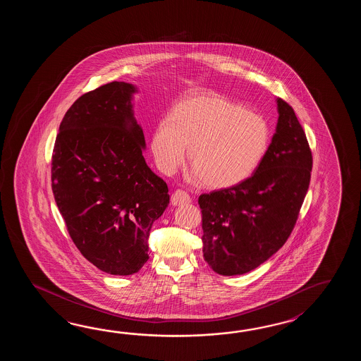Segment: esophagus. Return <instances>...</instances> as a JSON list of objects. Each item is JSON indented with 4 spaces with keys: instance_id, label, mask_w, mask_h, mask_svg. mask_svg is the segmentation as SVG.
<instances>
[{
    "instance_id": "esophagus-1",
    "label": "esophagus",
    "mask_w": 361,
    "mask_h": 361,
    "mask_svg": "<svg viewBox=\"0 0 361 361\" xmlns=\"http://www.w3.org/2000/svg\"><path fill=\"white\" fill-rule=\"evenodd\" d=\"M191 202V197L187 192H184L183 190H177L174 191V193L171 195V204L174 207H179V205H184V204H188Z\"/></svg>"
}]
</instances>
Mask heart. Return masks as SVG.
Returning a JSON list of instances; mask_svg holds the SVG:
<instances>
[{"mask_svg": "<svg viewBox=\"0 0 361 361\" xmlns=\"http://www.w3.org/2000/svg\"><path fill=\"white\" fill-rule=\"evenodd\" d=\"M188 147L195 182L215 188L241 183L258 168L269 146V123L214 92L180 100L154 133L151 149L165 174L183 164Z\"/></svg>", "mask_w": 361, "mask_h": 361, "instance_id": "obj_1", "label": "heart"}]
</instances>
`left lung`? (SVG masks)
I'll return each mask as SVG.
<instances>
[{"mask_svg": "<svg viewBox=\"0 0 361 361\" xmlns=\"http://www.w3.org/2000/svg\"><path fill=\"white\" fill-rule=\"evenodd\" d=\"M276 102V133L253 176L199 197L204 259L223 276L246 274L276 253L306 197L312 154L294 109Z\"/></svg>", "mask_w": 361, "mask_h": 361, "instance_id": "left-lung-1", "label": "left lung"}]
</instances>
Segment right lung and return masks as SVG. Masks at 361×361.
<instances>
[{"label": "right lung", "instance_id": "right-lung-1", "mask_svg": "<svg viewBox=\"0 0 361 361\" xmlns=\"http://www.w3.org/2000/svg\"><path fill=\"white\" fill-rule=\"evenodd\" d=\"M135 92L114 81L81 95L61 120L51 159V188L72 241L97 269L120 276L148 261L149 231L170 199L142 154Z\"/></svg>", "mask_w": 361, "mask_h": 361}]
</instances>
